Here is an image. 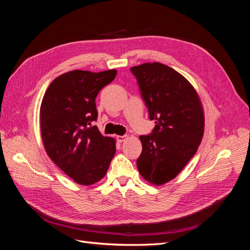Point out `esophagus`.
Segmentation results:
<instances>
[{"label": "esophagus", "mask_w": 250, "mask_h": 250, "mask_svg": "<svg viewBox=\"0 0 250 250\" xmlns=\"http://www.w3.org/2000/svg\"><path fill=\"white\" fill-rule=\"evenodd\" d=\"M126 138H127V135H117V141L119 142V143H122V142H124L125 140H126Z\"/></svg>", "instance_id": "obj_1"}]
</instances>
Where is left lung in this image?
<instances>
[{
    "label": "left lung",
    "mask_w": 250,
    "mask_h": 250,
    "mask_svg": "<svg viewBox=\"0 0 250 250\" xmlns=\"http://www.w3.org/2000/svg\"><path fill=\"white\" fill-rule=\"evenodd\" d=\"M142 99L155 121L152 133L141 135L143 150L137 161L150 184L168 183L185 168L200 145L204 116L195 88L183 75L160 63L130 67Z\"/></svg>",
    "instance_id": "8db88e82"
}]
</instances>
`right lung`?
<instances>
[{"label":"right lung","mask_w":250,"mask_h":250,"mask_svg":"<svg viewBox=\"0 0 250 250\" xmlns=\"http://www.w3.org/2000/svg\"><path fill=\"white\" fill-rule=\"evenodd\" d=\"M117 71L75 70L52 81L41 105V131L51 160L75 183L93 185L106 174L116 141L94 126L96 97L116 78Z\"/></svg>","instance_id":"add662e5"}]
</instances>
